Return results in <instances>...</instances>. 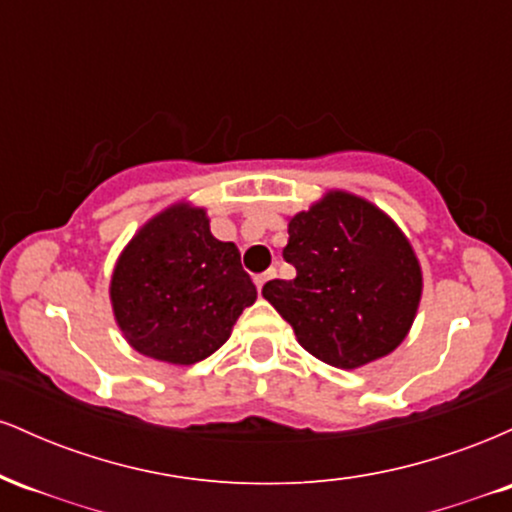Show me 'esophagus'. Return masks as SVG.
Here are the masks:
<instances>
[{
    "mask_svg": "<svg viewBox=\"0 0 512 512\" xmlns=\"http://www.w3.org/2000/svg\"><path fill=\"white\" fill-rule=\"evenodd\" d=\"M274 276H276V269H274V267H272V269H267V272H264V274H257V276H255V286H257V291H262V286L267 284L269 279H274Z\"/></svg>",
    "mask_w": 512,
    "mask_h": 512,
    "instance_id": "obj_1",
    "label": "esophagus"
}]
</instances>
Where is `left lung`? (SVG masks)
<instances>
[{"label": "left lung", "mask_w": 512, "mask_h": 512, "mask_svg": "<svg viewBox=\"0 0 512 512\" xmlns=\"http://www.w3.org/2000/svg\"><path fill=\"white\" fill-rule=\"evenodd\" d=\"M284 260L296 279L267 281L262 296L315 358L351 370L404 342L424 279L407 236L375 204L327 192L289 221Z\"/></svg>", "instance_id": "obj_1"}]
</instances>
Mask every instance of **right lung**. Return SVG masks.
I'll return each instance as SVG.
<instances>
[{"mask_svg":"<svg viewBox=\"0 0 512 512\" xmlns=\"http://www.w3.org/2000/svg\"><path fill=\"white\" fill-rule=\"evenodd\" d=\"M255 298L236 245L211 236L207 211L185 202L139 228L110 279L127 342L175 366L214 354Z\"/></svg>","mask_w":512,"mask_h":512,"instance_id":"obj_1","label":"right lung"}]
</instances>
